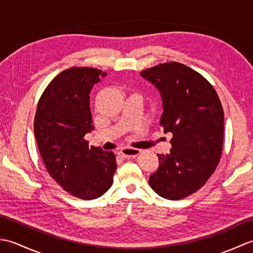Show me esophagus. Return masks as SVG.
Listing matches in <instances>:
<instances>
[{
	"label": "esophagus",
	"instance_id": "34e87169",
	"mask_svg": "<svg viewBox=\"0 0 253 253\" xmlns=\"http://www.w3.org/2000/svg\"><path fill=\"white\" fill-rule=\"evenodd\" d=\"M140 153V150L139 149H133V148H123L121 151H120V154L122 155L123 158H135L137 157V155Z\"/></svg>",
	"mask_w": 253,
	"mask_h": 253
}]
</instances>
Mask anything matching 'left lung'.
<instances>
[{"instance_id": "8db88e82", "label": "left lung", "mask_w": 253, "mask_h": 253, "mask_svg": "<svg viewBox=\"0 0 253 253\" xmlns=\"http://www.w3.org/2000/svg\"><path fill=\"white\" fill-rule=\"evenodd\" d=\"M162 100L160 124L171 132L169 154H158L159 168L149 185L169 200L186 198L206 184L222 154L224 112L208 80L184 64H161L140 73Z\"/></svg>"}]
</instances>
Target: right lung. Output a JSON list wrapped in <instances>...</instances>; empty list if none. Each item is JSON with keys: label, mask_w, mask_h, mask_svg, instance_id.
Returning a JSON list of instances; mask_svg holds the SVG:
<instances>
[{"label": "right lung", "mask_w": 253, "mask_h": 253, "mask_svg": "<svg viewBox=\"0 0 253 253\" xmlns=\"http://www.w3.org/2000/svg\"><path fill=\"white\" fill-rule=\"evenodd\" d=\"M99 69L69 68L58 74L41 95L35 136L49 174L71 195L91 200L110 189L116 170L112 151L84 140L94 130L90 92L106 76Z\"/></svg>", "instance_id": "add662e5"}]
</instances>
